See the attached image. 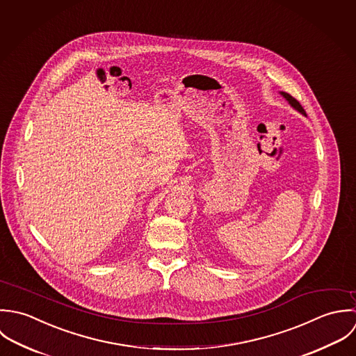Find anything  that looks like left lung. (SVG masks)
I'll list each match as a JSON object with an SVG mask.
<instances>
[{"label":"left lung","instance_id":"obj_1","mask_svg":"<svg viewBox=\"0 0 356 356\" xmlns=\"http://www.w3.org/2000/svg\"><path fill=\"white\" fill-rule=\"evenodd\" d=\"M282 95H284V99H286V100H287V102H289V103H290L296 110H298L301 114H305V111H304V108L301 107V104H300V103H298L293 96H290L289 93H284V92H282Z\"/></svg>","mask_w":356,"mask_h":356}]
</instances>
